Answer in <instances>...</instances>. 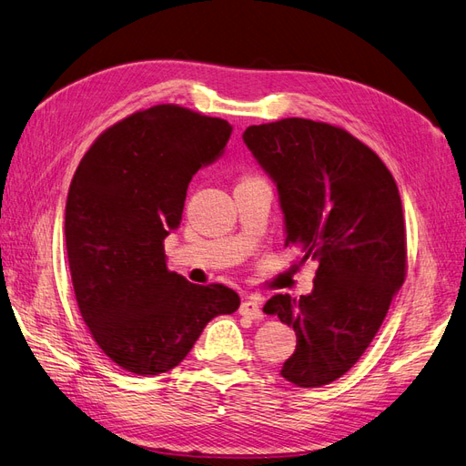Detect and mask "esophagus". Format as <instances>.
<instances>
[{"label":"esophagus","mask_w":466,"mask_h":466,"mask_svg":"<svg viewBox=\"0 0 466 466\" xmlns=\"http://www.w3.org/2000/svg\"><path fill=\"white\" fill-rule=\"evenodd\" d=\"M260 307H262L260 299H257V298H247V299L241 303V307H238V313L245 315V317L255 319V320H260V319L264 317Z\"/></svg>","instance_id":"esophagus-1"}]
</instances>
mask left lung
<instances>
[{
  "instance_id": "obj_1",
  "label": "left lung",
  "mask_w": 466,
  "mask_h": 466,
  "mask_svg": "<svg viewBox=\"0 0 466 466\" xmlns=\"http://www.w3.org/2000/svg\"><path fill=\"white\" fill-rule=\"evenodd\" d=\"M247 147L278 185L286 247L319 260L313 291L262 311L298 336L281 377L322 387L354 368L406 278L400 194L379 155L340 126L281 118L248 126Z\"/></svg>"
}]
</instances>
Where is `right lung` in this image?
<instances>
[{
    "mask_svg": "<svg viewBox=\"0 0 466 466\" xmlns=\"http://www.w3.org/2000/svg\"><path fill=\"white\" fill-rule=\"evenodd\" d=\"M229 136L228 120L155 105L98 136L72 178L64 229L76 301L96 346L126 371L177 368L206 324L241 303L228 286L168 272L163 245L188 182Z\"/></svg>",
    "mask_w": 466,
    "mask_h": 466,
    "instance_id": "1",
    "label": "right lung"
}]
</instances>
